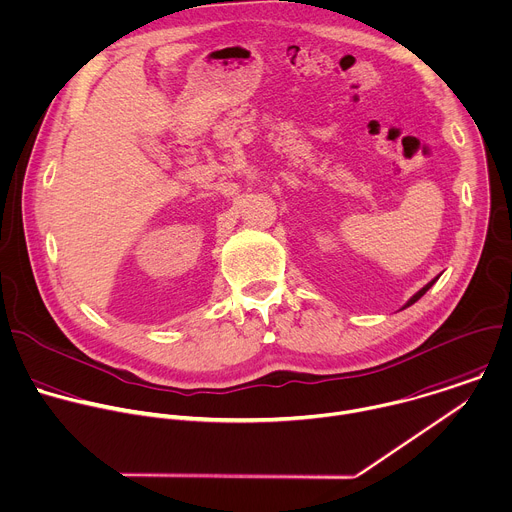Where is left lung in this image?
Segmentation results:
<instances>
[{"label":"left lung","mask_w":512,"mask_h":512,"mask_svg":"<svg viewBox=\"0 0 512 512\" xmlns=\"http://www.w3.org/2000/svg\"><path fill=\"white\" fill-rule=\"evenodd\" d=\"M434 280H436V278H434ZM434 280H432V282H428V284H426V286H424V288H420V290H418V292H416V294H414V296H412V298H410V300H408V302H406V304H404V308H408V306H410V304H414V302H416V300H420V298H422V296H424V294H426V290H428V288H430V286H432V284H434Z\"/></svg>","instance_id":"1"}]
</instances>
